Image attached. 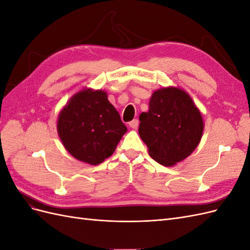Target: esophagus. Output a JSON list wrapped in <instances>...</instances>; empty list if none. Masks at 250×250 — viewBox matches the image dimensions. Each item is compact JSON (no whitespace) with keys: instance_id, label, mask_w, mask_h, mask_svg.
I'll use <instances>...</instances> for the list:
<instances>
[{"instance_id":"1","label":"esophagus","mask_w":250,"mask_h":250,"mask_svg":"<svg viewBox=\"0 0 250 250\" xmlns=\"http://www.w3.org/2000/svg\"><path fill=\"white\" fill-rule=\"evenodd\" d=\"M129 126H130L131 128H133V129H137L138 126H139V120H137V119L132 120L131 122H129Z\"/></svg>"}]
</instances>
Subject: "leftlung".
<instances>
[{"instance_id":"obj_1","label":"left lung","mask_w":250,"mask_h":250,"mask_svg":"<svg viewBox=\"0 0 250 250\" xmlns=\"http://www.w3.org/2000/svg\"><path fill=\"white\" fill-rule=\"evenodd\" d=\"M139 133L149 155L158 164L174 166L190 155L203 132L201 112L178 87H163L150 98L149 110L140 116Z\"/></svg>"}]
</instances>
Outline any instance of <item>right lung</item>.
<instances>
[{
    "label": "right lung",
    "instance_id": "obj_1",
    "mask_svg": "<svg viewBox=\"0 0 250 250\" xmlns=\"http://www.w3.org/2000/svg\"><path fill=\"white\" fill-rule=\"evenodd\" d=\"M126 131L107 93L101 89L84 88L75 94L57 121L64 148L76 160L94 166L112 155Z\"/></svg>",
    "mask_w": 250,
    "mask_h": 250
}]
</instances>
